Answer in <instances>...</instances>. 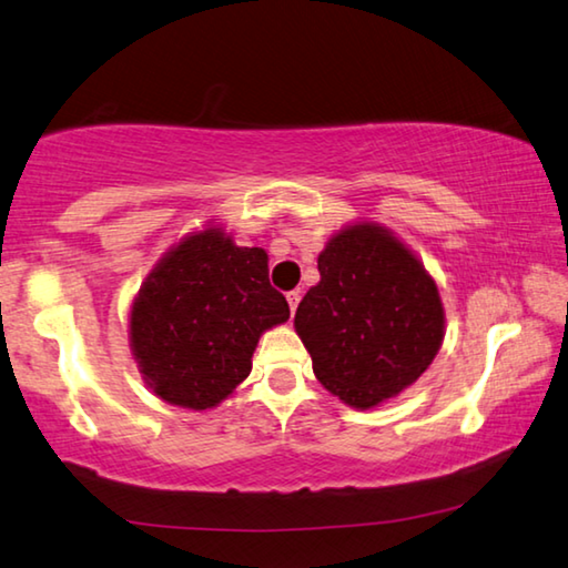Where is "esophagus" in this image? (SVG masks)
Returning <instances> with one entry per match:
<instances>
[{
	"instance_id": "obj_1",
	"label": "esophagus",
	"mask_w": 568,
	"mask_h": 568,
	"mask_svg": "<svg viewBox=\"0 0 568 568\" xmlns=\"http://www.w3.org/2000/svg\"><path fill=\"white\" fill-rule=\"evenodd\" d=\"M298 303H301V293L298 291L287 293V305H291V313H295V308H298Z\"/></svg>"
}]
</instances>
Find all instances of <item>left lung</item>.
<instances>
[{"instance_id": "obj_1", "label": "left lung", "mask_w": 568, "mask_h": 568, "mask_svg": "<svg viewBox=\"0 0 568 568\" xmlns=\"http://www.w3.org/2000/svg\"><path fill=\"white\" fill-rule=\"evenodd\" d=\"M318 273L293 321L313 374L348 407H379L417 382L443 346L435 277L392 230L368 220L331 235Z\"/></svg>"}]
</instances>
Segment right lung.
Masks as SVG:
<instances>
[{
  "label": "right lung",
  "instance_id": "add662e5",
  "mask_svg": "<svg viewBox=\"0 0 568 568\" xmlns=\"http://www.w3.org/2000/svg\"><path fill=\"white\" fill-rule=\"evenodd\" d=\"M291 318L267 281V252L240 247L220 222L189 232L161 255L129 313L143 384L174 407L222 404L252 372L265 331Z\"/></svg>",
  "mask_w": 568,
  "mask_h": 568
}]
</instances>
